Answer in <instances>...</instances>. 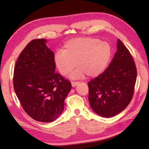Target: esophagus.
<instances>
[{"label":"esophagus","mask_w":149,"mask_h":149,"mask_svg":"<svg viewBox=\"0 0 149 149\" xmlns=\"http://www.w3.org/2000/svg\"><path fill=\"white\" fill-rule=\"evenodd\" d=\"M71 83H72V86L73 87H74V86H76L77 84H78L79 82H77V81H72Z\"/></svg>","instance_id":"esophagus-1"}]
</instances>
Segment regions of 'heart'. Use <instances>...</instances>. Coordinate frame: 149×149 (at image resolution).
Wrapping results in <instances>:
<instances>
[{
	"mask_svg": "<svg viewBox=\"0 0 149 149\" xmlns=\"http://www.w3.org/2000/svg\"><path fill=\"white\" fill-rule=\"evenodd\" d=\"M111 54V47L107 42L94 38L78 37L67 41L63 50L55 54L54 61L62 75L69 74L76 65L77 68L70 74L71 78H81L84 75L94 77L104 71Z\"/></svg>",
	"mask_w": 149,
	"mask_h": 149,
	"instance_id": "b5f03b06",
	"label": "heart"
}]
</instances>
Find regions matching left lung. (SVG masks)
Masks as SVG:
<instances>
[{"mask_svg":"<svg viewBox=\"0 0 149 149\" xmlns=\"http://www.w3.org/2000/svg\"><path fill=\"white\" fill-rule=\"evenodd\" d=\"M136 77L134 59L118 39L117 51L108 67L88 83L91 108L106 118L118 115L132 99Z\"/></svg>","mask_w":149,"mask_h":149,"instance_id":"left-lung-1","label":"left lung"}]
</instances>
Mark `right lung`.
I'll return each mask as SVG.
<instances>
[{
    "mask_svg": "<svg viewBox=\"0 0 149 149\" xmlns=\"http://www.w3.org/2000/svg\"><path fill=\"white\" fill-rule=\"evenodd\" d=\"M46 42L33 40L20 54L14 68L13 87L28 115L36 121L51 122L64 110L72 84L55 72L54 54Z\"/></svg>",
    "mask_w": 149,
    "mask_h": 149,
    "instance_id": "1",
    "label": "right lung"
}]
</instances>
